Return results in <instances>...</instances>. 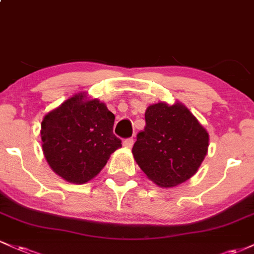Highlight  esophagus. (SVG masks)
<instances>
[{
	"label": "esophagus",
	"mask_w": 254,
	"mask_h": 254,
	"mask_svg": "<svg viewBox=\"0 0 254 254\" xmlns=\"http://www.w3.org/2000/svg\"><path fill=\"white\" fill-rule=\"evenodd\" d=\"M123 145H124L125 148H129V149H130V148L133 145V138H127V139H124V141H123Z\"/></svg>",
	"instance_id": "obj_1"
}]
</instances>
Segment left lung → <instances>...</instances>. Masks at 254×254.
<instances>
[{"mask_svg": "<svg viewBox=\"0 0 254 254\" xmlns=\"http://www.w3.org/2000/svg\"><path fill=\"white\" fill-rule=\"evenodd\" d=\"M144 117V130L138 132L132 147L137 165L162 188L190 179L208 153L206 130L179 101L150 105Z\"/></svg>", "mask_w": 254, "mask_h": 254, "instance_id": "obj_1", "label": "left lung"}]
</instances>
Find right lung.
<instances>
[{
	"mask_svg": "<svg viewBox=\"0 0 254 254\" xmlns=\"http://www.w3.org/2000/svg\"><path fill=\"white\" fill-rule=\"evenodd\" d=\"M115 115L98 99L84 93L72 95L42 122V145L52 171L64 180L84 184L122 147L113 133Z\"/></svg>",
	"mask_w": 254,
	"mask_h": 254,
	"instance_id": "obj_1",
	"label": "right lung"
}]
</instances>
